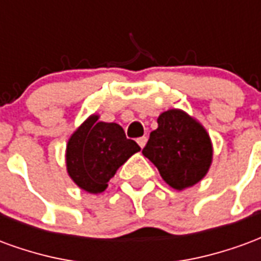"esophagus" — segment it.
Masks as SVG:
<instances>
[{
    "label": "esophagus",
    "mask_w": 261,
    "mask_h": 261,
    "mask_svg": "<svg viewBox=\"0 0 261 261\" xmlns=\"http://www.w3.org/2000/svg\"><path fill=\"white\" fill-rule=\"evenodd\" d=\"M147 137L144 136V137H140V138H137V142H138V145H140V147L141 148H144L145 147V144H147Z\"/></svg>",
    "instance_id": "1"
}]
</instances>
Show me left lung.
Returning a JSON list of instances; mask_svg holds the SVG:
<instances>
[{"instance_id": "1", "label": "left lung", "mask_w": 261, "mask_h": 261, "mask_svg": "<svg viewBox=\"0 0 261 261\" xmlns=\"http://www.w3.org/2000/svg\"><path fill=\"white\" fill-rule=\"evenodd\" d=\"M170 187L183 190L207 175L213 162V144L197 120L179 109L158 117V128L149 134L142 149Z\"/></svg>"}]
</instances>
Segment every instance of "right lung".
<instances>
[{"label": "right lung", "instance_id": "1", "mask_svg": "<svg viewBox=\"0 0 261 261\" xmlns=\"http://www.w3.org/2000/svg\"><path fill=\"white\" fill-rule=\"evenodd\" d=\"M92 114L67 144L65 162L69 177L88 193H102L121 165L141 148L125 137L116 123L99 121Z\"/></svg>", "mask_w": 261, "mask_h": 261}]
</instances>
